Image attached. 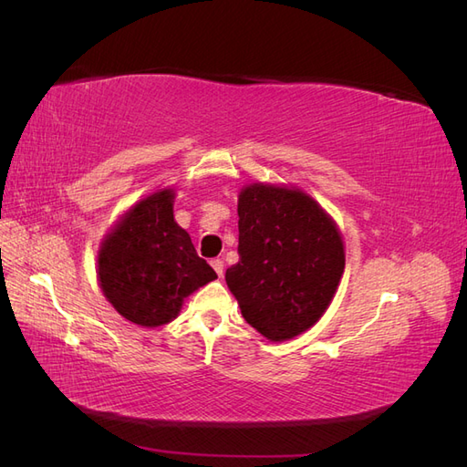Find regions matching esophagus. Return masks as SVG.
I'll return each instance as SVG.
<instances>
[{
	"label": "esophagus",
	"instance_id": "34e87169",
	"mask_svg": "<svg viewBox=\"0 0 467 467\" xmlns=\"http://www.w3.org/2000/svg\"><path fill=\"white\" fill-rule=\"evenodd\" d=\"M210 265H212V268H214V271H216V275L222 278V276H223V261H222V259H214Z\"/></svg>",
	"mask_w": 467,
	"mask_h": 467
}]
</instances>
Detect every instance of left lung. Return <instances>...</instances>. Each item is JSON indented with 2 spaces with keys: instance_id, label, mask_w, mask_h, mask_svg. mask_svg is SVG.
<instances>
[{
  "instance_id": "left-lung-1",
  "label": "left lung",
  "mask_w": 467,
  "mask_h": 467,
  "mask_svg": "<svg viewBox=\"0 0 467 467\" xmlns=\"http://www.w3.org/2000/svg\"><path fill=\"white\" fill-rule=\"evenodd\" d=\"M239 261L225 282L245 321L268 341L307 331L329 307L345 271L333 218L302 189L251 182L237 199Z\"/></svg>"
}]
</instances>
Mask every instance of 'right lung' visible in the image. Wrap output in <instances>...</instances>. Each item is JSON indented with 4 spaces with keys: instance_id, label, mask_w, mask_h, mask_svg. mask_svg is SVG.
<instances>
[{
    "instance_id": "add662e5",
    "label": "right lung",
    "mask_w": 467,
    "mask_h": 467,
    "mask_svg": "<svg viewBox=\"0 0 467 467\" xmlns=\"http://www.w3.org/2000/svg\"><path fill=\"white\" fill-rule=\"evenodd\" d=\"M173 202V189L148 194L124 212L97 251L105 298L140 327L173 321L185 298L218 278L175 222Z\"/></svg>"
}]
</instances>
